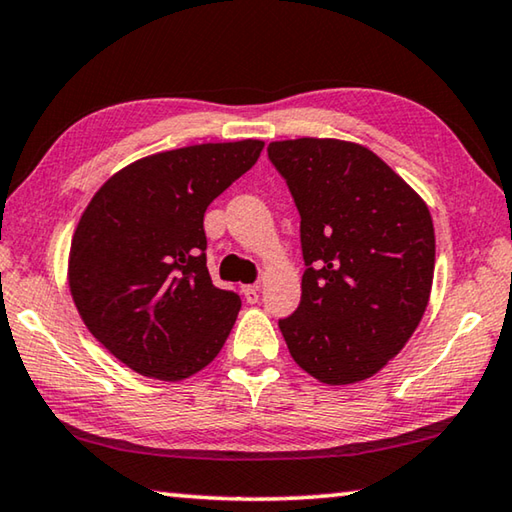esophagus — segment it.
Masks as SVG:
<instances>
[{
	"mask_svg": "<svg viewBox=\"0 0 512 512\" xmlns=\"http://www.w3.org/2000/svg\"><path fill=\"white\" fill-rule=\"evenodd\" d=\"M244 298H246V302H250V305H255V302L259 300L257 284H253V287H244Z\"/></svg>",
	"mask_w": 512,
	"mask_h": 512,
	"instance_id": "1",
	"label": "esophagus"
}]
</instances>
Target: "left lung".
<instances>
[{
  "mask_svg": "<svg viewBox=\"0 0 512 512\" xmlns=\"http://www.w3.org/2000/svg\"><path fill=\"white\" fill-rule=\"evenodd\" d=\"M300 212L307 271L280 320L293 361L327 386L370 379L429 305L436 235L424 198L368 146L334 137L268 144Z\"/></svg>",
  "mask_w": 512,
  "mask_h": 512,
  "instance_id": "1",
  "label": "left lung"
}]
</instances>
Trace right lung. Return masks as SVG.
Here are the masks:
<instances>
[{
	"instance_id": "add662e5",
	"label": "right lung",
	"mask_w": 512,
	"mask_h": 512,
	"mask_svg": "<svg viewBox=\"0 0 512 512\" xmlns=\"http://www.w3.org/2000/svg\"><path fill=\"white\" fill-rule=\"evenodd\" d=\"M262 149V140H239L146 155L112 173L83 210L69 246V293L124 366L183 381L228 341L241 298L212 284L203 216Z\"/></svg>"
}]
</instances>
